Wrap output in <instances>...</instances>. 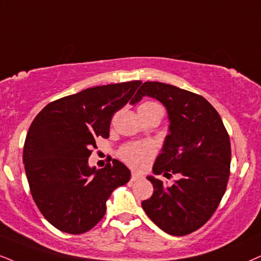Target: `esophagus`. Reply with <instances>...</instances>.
Listing matches in <instances>:
<instances>
[{
    "instance_id": "1",
    "label": "esophagus",
    "mask_w": 261,
    "mask_h": 261,
    "mask_svg": "<svg viewBox=\"0 0 261 261\" xmlns=\"http://www.w3.org/2000/svg\"><path fill=\"white\" fill-rule=\"evenodd\" d=\"M141 178H142L141 174H138V173H136V172L131 173V180H133V182H136V180L141 179Z\"/></svg>"
}]
</instances>
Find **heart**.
Listing matches in <instances>:
<instances>
[{
    "label": "heart",
    "mask_w": 261,
    "mask_h": 261,
    "mask_svg": "<svg viewBox=\"0 0 261 261\" xmlns=\"http://www.w3.org/2000/svg\"><path fill=\"white\" fill-rule=\"evenodd\" d=\"M142 106H154V103H143ZM151 154H153V148L147 144H133L123 148L120 151L121 159L136 169L144 166L150 159Z\"/></svg>",
    "instance_id": "obj_1"
}]
</instances>
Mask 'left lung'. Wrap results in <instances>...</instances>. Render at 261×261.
<instances>
[{
  "label": "left lung",
  "instance_id": "obj_1",
  "mask_svg": "<svg viewBox=\"0 0 261 261\" xmlns=\"http://www.w3.org/2000/svg\"><path fill=\"white\" fill-rule=\"evenodd\" d=\"M144 96L161 102L170 121L153 173H177L179 179L169 187L148 176L154 191L142 201V208L163 231L188 235L212 217L225 193L231 163L229 135L218 112L200 95L146 82L130 103L134 106Z\"/></svg>",
  "mask_w": 261,
  "mask_h": 261
}]
</instances>
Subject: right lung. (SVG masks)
<instances>
[{
    "label": "right lung",
    "mask_w": 261,
    "mask_h": 261,
    "mask_svg": "<svg viewBox=\"0 0 261 261\" xmlns=\"http://www.w3.org/2000/svg\"><path fill=\"white\" fill-rule=\"evenodd\" d=\"M141 83L88 88L47 105L32 121L22 153L26 177L39 211L57 229L74 235L90 230L106 213L115 188L130 180L121 161L97 170L88 159Z\"/></svg>",
    "instance_id": "obj_1"
}]
</instances>
